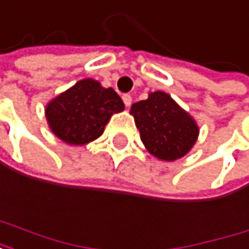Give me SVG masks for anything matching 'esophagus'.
I'll use <instances>...</instances> for the list:
<instances>
[{
  "label": "esophagus",
  "instance_id": "obj_1",
  "mask_svg": "<svg viewBox=\"0 0 249 249\" xmlns=\"http://www.w3.org/2000/svg\"><path fill=\"white\" fill-rule=\"evenodd\" d=\"M122 98H123V103H124V106H126V107H130V104H132V97H130L129 94H124Z\"/></svg>",
  "mask_w": 249,
  "mask_h": 249
}]
</instances>
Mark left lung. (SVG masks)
Instances as JSON below:
<instances>
[{"label":"left lung","mask_w":249,"mask_h":249,"mask_svg":"<svg viewBox=\"0 0 249 249\" xmlns=\"http://www.w3.org/2000/svg\"><path fill=\"white\" fill-rule=\"evenodd\" d=\"M141 141L159 160L175 161L186 155L198 138L196 122L166 92H151L130 108Z\"/></svg>","instance_id":"obj_1"}]
</instances>
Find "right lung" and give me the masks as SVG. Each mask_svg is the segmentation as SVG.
Instances as JSON below:
<instances>
[{
    "label": "right lung",
    "instance_id": "add662e5",
    "mask_svg": "<svg viewBox=\"0 0 249 249\" xmlns=\"http://www.w3.org/2000/svg\"><path fill=\"white\" fill-rule=\"evenodd\" d=\"M124 104L113 88H103L94 79H82L45 108L53 133L70 145H85L100 138L114 113Z\"/></svg>",
    "mask_w": 249,
    "mask_h": 249
}]
</instances>
